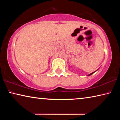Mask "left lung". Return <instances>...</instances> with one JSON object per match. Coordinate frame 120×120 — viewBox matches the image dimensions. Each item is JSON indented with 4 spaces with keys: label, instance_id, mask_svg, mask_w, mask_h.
Masks as SVG:
<instances>
[{
    "label": "left lung",
    "instance_id": "left-lung-1",
    "mask_svg": "<svg viewBox=\"0 0 120 120\" xmlns=\"http://www.w3.org/2000/svg\"><path fill=\"white\" fill-rule=\"evenodd\" d=\"M95 71H94V72H92V73H91V74H89L88 75V76H90V75H92V74H94V73L95 72Z\"/></svg>",
    "mask_w": 120,
    "mask_h": 120
}]
</instances>
